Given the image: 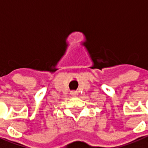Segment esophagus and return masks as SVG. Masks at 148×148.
<instances>
[{
	"label": "esophagus",
	"instance_id": "34e87169",
	"mask_svg": "<svg viewBox=\"0 0 148 148\" xmlns=\"http://www.w3.org/2000/svg\"><path fill=\"white\" fill-rule=\"evenodd\" d=\"M70 94L72 97H77L78 96V92L77 91H72V92H70Z\"/></svg>",
	"mask_w": 148,
	"mask_h": 148
}]
</instances>
